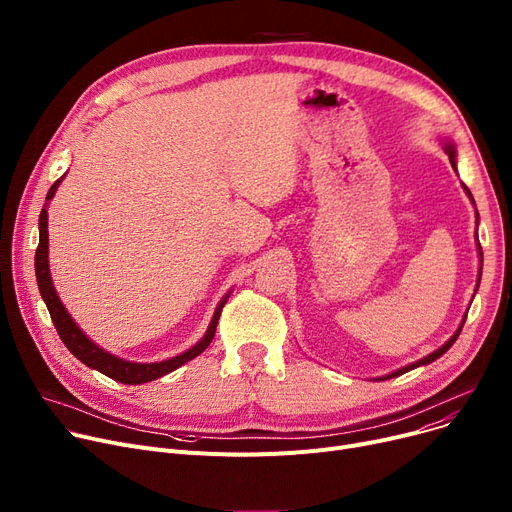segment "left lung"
Listing matches in <instances>:
<instances>
[{
	"mask_svg": "<svg viewBox=\"0 0 512 512\" xmlns=\"http://www.w3.org/2000/svg\"><path fill=\"white\" fill-rule=\"evenodd\" d=\"M444 151H446V155H448V159H450V164H452V168L456 170V161H454V147L452 145H446L444 147ZM465 191H467V195L471 197V191H469V188L465 186ZM471 201H473V197H471ZM479 255H481V261H483V253H481V247H479ZM479 276H481V270H479ZM463 324H465V321H463ZM461 330H463V326L459 328V330H456V334L444 344V346H440L438 348V351H434L432 355H427V357H423L421 361H417V363H411V365H407V367H402V369H398V371H394V373H390V375H386V380L388 378H396V375H400V373H407V371H411V369H415V367H419V365H427V363H432V361H436L438 357H442L446 351H448V348L454 344V340L456 338H459V334H461Z\"/></svg>",
	"mask_w": 512,
	"mask_h": 512,
	"instance_id": "1",
	"label": "left lung"
}]
</instances>
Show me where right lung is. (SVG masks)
Segmentation results:
<instances>
[{
	"label": "right lung",
	"instance_id": "1",
	"mask_svg": "<svg viewBox=\"0 0 512 512\" xmlns=\"http://www.w3.org/2000/svg\"><path fill=\"white\" fill-rule=\"evenodd\" d=\"M60 182H62V178L51 184L45 201L53 199V195H56V191H58V184ZM47 240H49L47 238V209L43 207L41 215H39V247H37V253H35V274H37L39 292H41V297H43V301H45V305L49 309L51 321H53V326H56L62 342L66 344L68 351L78 361H83L87 367H93V369L101 371L103 375H107V378H112V380L122 382V384H145V382L157 380V378H161V375H166V373L178 369L180 365L195 359L197 355H201L205 351V348L209 346V342L213 340L215 326H218V319L222 315L226 299L218 305V309H215L213 319H211V324H209L205 336L193 348H188L186 353H182V355H178L174 359L161 361V363H132V361H124L120 357H114L110 353H105L103 348H99L95 342H91L83 332L78 330V326L74 324L72 317L68 315L66 307L58 299L56 288H53V282H51V276H49Z\"/></svg>",
	"mask_w": 512,
	"mask_h": 512
}]
</instances>
